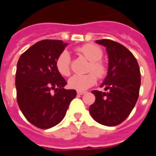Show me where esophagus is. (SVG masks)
<instances>
[{
    "label": "esophagus",
    "instance_id": "obj_1",
    "mask_svg": "<svg viewBox=\"0 0 156 156\" xmlns=\"http://www.w3.org/2000/svg\"><path fill=\"white\" fill-rule=\"evenodd\" d=\"M77 94L79 95H82V94H84L85 92L84 91H77Z\"/></svg>",
    "mask_w": 156,
    "mask_h": 156
}]
</instances>
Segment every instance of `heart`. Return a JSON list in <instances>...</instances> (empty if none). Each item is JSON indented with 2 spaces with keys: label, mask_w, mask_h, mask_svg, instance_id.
I'll return each instance as SVG.
<instances>
[{
  "label": "heart",
  "mask_w": 156,
  "mask_h": 156,
  "mask_svg": "<svg viewBox=\"0 0 156 156\" xmlns=\"http://www.w3.org/2000/svg\"><path fill=\"white\" fill-rule=\"evenodd\" d=\"M77 51L90 62L88 71L94 72L99 78L105 74L106 68L100 61L103 57V51L99 47L94 44H85L77 48ZM56 68L58 73L62 76H68L70 74L71 59L68 51H63L58 56L56 60ZM95 74L89 73L84 75H73L68 80V86L78 91L86 90L97 81V76Z\"/></svg>",
  "instance_id": "1"
}]
</instances>
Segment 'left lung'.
Masks as SVG:
<instances>
[{
	"label": "left lung",
	"instance_id": "8db88e82",
	"mask_svg": "<svg viewBox=\"0 0 156 156\" xmlns=\"http://www.w3.org/2000/svg\"><path fill=\"white\" fill-rule=\"evenodd\" d=\"M96 43L106 48L108 66L107 76L100 85L108 92L94 90L95 102L89 113L95 121L106 126L121 124L134 108L140 88V72L136 58L124 46L103 39Z\"/></svg>",
	"mask_w": 156,
	"mask_h": 156
}]
</instances>
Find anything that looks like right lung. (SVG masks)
I'll use <instances>...</instances> for the list:
<instances>
[{
    "instance_id": "add662e5",
    "label": "right lung",
    "mask_w": 156,
    "mask_h": 156,
    "mask_svg": "<svg viewBox=\"0 0 156 156\" xmlns=\"http://www.w3.org/2000/svg\"><path fill=\"white\" fill-rule=\"evenodd\" d=\"M67 45L60 40H42L22 53L17 62V104L26 119L40 129L59 124L77 95L74 89H65L67 82L56 68Z\"/></svg>"
}]
</instances>
